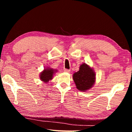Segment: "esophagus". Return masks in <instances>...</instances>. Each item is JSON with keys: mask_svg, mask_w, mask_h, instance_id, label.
Wrapping results in <instances>:
<instances>
[{"mask_svg": "<svg viewBox=\"0 0 132 132\" xmlns=\"http://www.w3.org/2000/svg\"><path fill=\"white\" fill-rule=\"evenodd\" d=\"M64 72H66V73H69L70 71V70H69V69H64Z\"/></svg>", "mask_w": 132, "mask_h": 132, "instance_id": "1", "label": "esophagus"}]
</instances>
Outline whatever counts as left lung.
I'll use <instances>...</instances> for the list:
<instances>
[{
  "instance_id": "1",
  "label": "left lung",
  "mask_w": 132,
  "mask_h": 132,
  "mask_svg": "<svg viewBox=\"0 0 132 132\" xmlns=\"http://www.w3.org/2000/svg\"><path fill=\"white\" fill-rule=\"evenodd\" d=\"M73 79L78 90L84 92L95 84V73L93 68L84 63L80 65L79 70L73 74Z\"/></svg>"
}]
</instances>
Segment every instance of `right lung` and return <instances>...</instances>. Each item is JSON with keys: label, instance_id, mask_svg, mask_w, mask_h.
<instances>
[{"label": "right lung", "instance_id": "add662e5", "mask_svg": "<svg viewBox=\"0 0 132 132\" xmlns=\"http://www.w3.org/2000/svg\"><path fill=\"white\" fill-rule=\"evenodd\" d=\"M57 70L56 69H53L51 68H47L44 69V70L40 73L39 79L42 81H43L45 83L48 82L49 81L53 79V75L56 72H57Z\"/></svg>", "mask_w": 132, "mask_h": 132}]
</instances>
